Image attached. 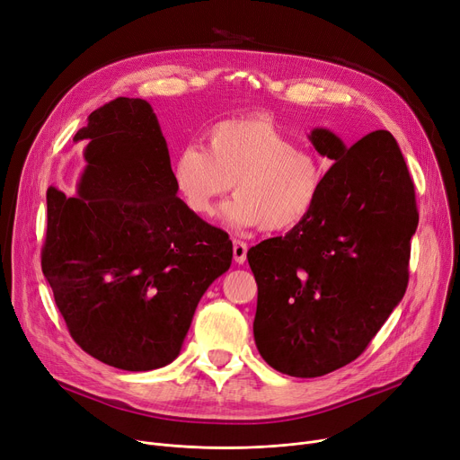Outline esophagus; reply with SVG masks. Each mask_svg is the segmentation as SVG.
I'll return each instance as SVG.
<instances>
[{"mask_svg":"<svg viewBox=\"0 0 460 460\" xmlns=\"http://www.w3.org/2000/svg\"><path fill=\"white\" fill-rule=\"evenodd\" d=\"M246 253H248V244L243 243V240H233V259H234V262L243 264L246 261Z\"/></svg>","mask_w":460,"mask_h":460,"instance_id":"1","label":"esophagus"}]
</instances>
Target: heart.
I'll return each instance as SVG.
<instances>
[{"instance_id": "obj_1", "label": "heart", "mask_w": 460, "mask_h": 460, "mask_svg": "<svg viewBox=\"0 0 460 460\" xmlns=\"http://www.w3.org/2000/svg\"><path fill=\"white\" fill-rule=\"evenodd\" d=\"M172 182L184 208L199 217L212 216L234 184L238 196L224 210L227 224L288 233L315 208L324 167L272 119L250 115L212 125L207 151L184 145L173 158Z\"/></svg>"}]
</instances>
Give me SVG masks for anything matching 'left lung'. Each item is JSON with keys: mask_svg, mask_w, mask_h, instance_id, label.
I'll use <instances>...</instances> for the list:
<instances>
[{"mask_svg": "<svg viewBox=\"0 0 460 460\" xmlns=\"http://www.w3.org/2000/svg\"><path fill=\"white\" fill-rule=\"evenodd\" d=\"M309 139L333 162L315 208L300 227L248 250L259 354L300 378L328 375L367 349L404 296L420 220L414 182L388 130L352 147L326 128Z\"/></svg>", "mask_w": 460, "mask_h": 460, "instance_id": "left-lung-1", "label": "left lung"}]
</instances>
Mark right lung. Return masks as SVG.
<instances>
[{
	"mask_svg": "<svg viewBox=\"0 0 460 460\" xmlns=\"http://www.w3.org/2000/svg\"><path fill=\"white\" fill-rule=\"evenodd\" d=\"M76 198L50 188L42 274L82 350L123 371L179 356L208 285L229 270V234L184 208L147 101L94 110Z\"/></svg>",
	"mask_w": 460,
	"mask_h": 460,
	"instance_id": "1",
	"label": "right lung"
}]
</instances>
